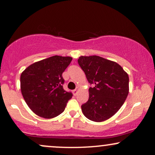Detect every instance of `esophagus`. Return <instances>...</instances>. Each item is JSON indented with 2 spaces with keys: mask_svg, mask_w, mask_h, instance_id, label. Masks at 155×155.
Returning <instances> with one entry per match:
<instances>
[{
  "mask_svg": "<svg viewBox=\"0 0 155 155\" xmlns=\"http://www.w3.org/2000/svg\"><path fill=\"white\" fill-rule=\"evenodd\" d=\"M78 90H79V87H76V88L75 89V90H74L73 91V94L75 95V96L76 94H78Z\"/></svg>",
  "mask_w": 155,
  "mask_h": 155,
  "instance_id": "34e87169",
  "label": "esophagus"
}]
</instances>
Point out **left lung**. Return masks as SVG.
Masks as SVG:
<instances>
[{
	"label": "left lung",
	"mask_w": 155,
	"mask_h": 155,
	"mask_svg": "<svg viewBox=\"0 0 155 155\" xmlns=\"http://www.w3.org/2000/svg\"><path fill=\"white\" fill-rule=\"evenodd\" d=\"M78 62L92 84L88 101L81 106L82 113L92 121H104L120 109L128 97V73L117 63L98 56H82Z\"/></svg>",
	"instance_id": "obj_1"
}]
</instances>
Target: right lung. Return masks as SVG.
Instances as JSON below:
<instances>
[{
    "label": "right lung",
    "instance_id": "1",
    "mask_svg": "<svg viewBox=\"0 0 155 155\" xmlns=\"http://www.w3.org/2000/svg\"><path fill=\"white\" fill-rule=\"evenodd\" d=\"M72 59L70 56L49 57L32 63L21 74L23 98L37 116L52 118L65 110L73 94L63 90L62 74Z\"/></svg>",
    "mask_w": 155,
    "mask_h": 155
}]
</instances>
